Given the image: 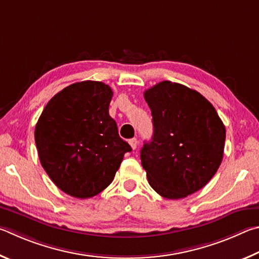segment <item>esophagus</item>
<instances>
[{
  "mask_svg": "<svg viewBox=\"0 0 259 259\" xmlns=\"http://www.w3.org/2000/svg\"><path fill=\"white\" fill-rule=\"evenodd\" d=\"M128 143H130V146H131V148L133 149V150H135V149H137V147H138V140L137 139H131L130 141H128Z\"/></svg>",
  "mask_w": 259,
  "mask_h": 259,
  "instance_id": "obj_1",
  "label": "esophagus"
}]
</instances>
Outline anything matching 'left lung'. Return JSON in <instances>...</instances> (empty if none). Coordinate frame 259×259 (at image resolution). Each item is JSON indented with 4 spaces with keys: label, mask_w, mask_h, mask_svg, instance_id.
<instances>
[{
    "label": "left lung",
    "mask_w": 259,
    "mask_h": 259,
    "mask_svg": "<svg viewBox=\"0 0 259 259\" xmlns=\"http://www.w3.org/2000/svg\"><path fill=\"white\" fill-rule=\"evenodd\" d=\"M153 135L141 149V164L155 191L182 199L209 182L223 159L225 126L197 91L164 80L144 92Z\"/></svg>",
    "instance_id": "left-lung-1"
}]
</instances>
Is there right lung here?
<instances>
[{"label":"right lung","instance_id":"1","mask_svg":"<svg viewBox=\"0 0 259 259\" xmlns=\"http://www.w3.org/2000/svg\"><path fill=\"white\" fill-rule=\"evenodd\" d=\"M110 86L84 80L57 93L35 127L40 165L57 187L71 197L97 196L112 182L132 148L109 116Z\"/></svg>","mask_w":259,"mask_h":259}]
</instances>
